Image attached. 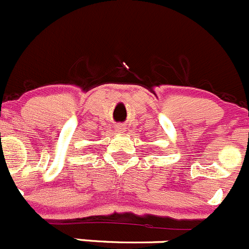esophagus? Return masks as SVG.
<instances>
[{"instance_id":"obj_1","label":"esophagus","mask_w":249,"mask_h":249,"mask_svg":"<svg viewBox=\"0 0 249 249\" xmlns=\"http://www.w3.org/2000/svg\"><path fill=\"white\" fill-rule=\"evenodd\" d=\"M115 130H117L118 132H124V126L123 125H117V127H115Z\"/></svg>"}]
</instances>
